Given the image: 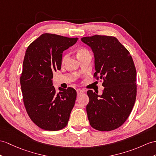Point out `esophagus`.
Segmentation results:
<instances>
[{
  "mask_svg": "<svg viewBox=\"0 0 156 156\" xmlns=\"http://www.w3.org/2000/svg\"><path fill=\"white\" fill-rule=\"evenodd\" d=\"M83 92H84V90H83L81 89H77V95H80L81 94H83Z\"/></svg>",
  "mask_w": 156,
  "mask_h": 156,
  "instance_id": "34e87169",
  "label": "esophagus"
}]
</instances>
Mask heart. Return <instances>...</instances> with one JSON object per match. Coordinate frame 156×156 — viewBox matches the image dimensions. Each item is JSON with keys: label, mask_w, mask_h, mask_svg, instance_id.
<instances>
[{"label": "heart", "mask_w": 156, "mask_h": 156, "mask_svg": "<svg viewBox=\"0 0 156 156\" xmlns=\"http://www.w3.org/2000/svg\"><path fill=\"white\" fill-rule=\"evenodd\" d=\"M88 54H89V52L85 48H79V49H77V55L78 57V58H80V57H81L83 55H85ZM68 58H69V55H68V54L64 55L63 57V58H62V62L63 63L65 62L68 59Z\"/></svg>", "instance_id": "b5f03b06"}]
</instances>
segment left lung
Returning a JSON list of instances; mask_svg holds the SVG:
<instances>
[{"label":"left lung","instance_id":"left-lung-1","mask_svg":"<svg viewBox=\"0 0 156 156\" xmlns=\"http://www.w3.org/2000/svg\"><path fill=\"white\" fill-rule=\"evenodd\" d=\"M81 41L92 49L96 71L94 77L102 79L105 87L101 95L92 90L87 91L89 102L86 110L89 123L99 131L115 130L126 120L136 101L134 62L115 37L94 35L83 37Z\"/></svg>","mask_w":156,"mask_h":156}]
</instances>
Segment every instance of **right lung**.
Wrapping results in <instances>:
<instances>
[{
	"label": "right lung",
	"mask_w": 156,
	"mask_h": 156,
	"mask_svg": "<svg viewBox=\"0 0 156 156\" xmlns=\"http://www.w3.org/2000/svg\"><path fill=\"white\" fill-rule=\"evenodd\" d=\"M77 40L46 33L26 49L20 77L23 101L30 119L43 130H62L69 121L77 92L71 87L56 92L52 79L61 69L63 51Z\"/></svg>",
	"instance_id": "right-lung-1"
}]
</instances>
